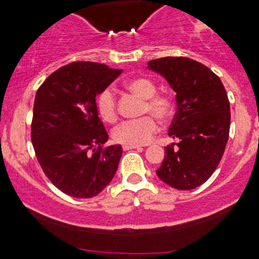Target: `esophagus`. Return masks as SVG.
I'll use <instances>...</instances> for the list:
<instances>
[{"instance_id":"esophagus-1","label":"esophagus","mask_w":259,"mask_h":259,"mask_svg":"<svg viewBox=\"0 0 259 259\" xmlns=\"http://www.w3.org/2000/svg\"><path fill=\"white\" fill-rule=\"evenodd\" d=\"M122 149H124V150H132V149H142V148L137 145H124L122 146Z\"/></svg>"}]
</instances>
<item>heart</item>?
Listing matches in <instances>:
<instances>
[{
    "label": "heart",
    "instance_id": "1",
    "mask_svg": "<svg viewBox=\"0 0 259 259\" xmlns=\"http://www.w3.org/2000/svg\"><path fill=\"white\" fill-rule=\"evenodd\" d=\"M132 93L145 99L143 114L150 113L160 120H166L173 114V100L165 94H156V85L148 77H133L125 82ZM98 113L106 122H114L117 117L116 98L111 89L101 91L96 100ZM159 126L153 116L121 122L113 132L115 142L125 145H145L150 143Z\"/></svg>",
    "mask_w": 259,
    "mask_h": 259
}]
</instances>
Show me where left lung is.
<instances>
[{"label": "left lung", "mask_w": 259, "mask_h": 259, "mask_svg": "<svg viewBox=\"0 0 259 259\" xmlns=\"http://www.w3.org/2000/svg\"><path fill=\"white\" fill-rule=\"evenodd\" d=\"M148 69L163 76L177 94L168 134L178 143L165 146L156 174L171 188L194 189L210 178L228 142L231 109L226 89L210 69L188 57L151 60Z\"/></svg>", "instance_id": "obj_1"}]
</instances>
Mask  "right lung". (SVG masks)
I'll return each mask as SVG.
<instances>
[{"mask_svg": "<svg viewBox=\"0 0 259 259\" xmlns=\"http://www.w3.org/2000/svg\"><path fill=\"white\" fill-rule=\"evenodd\" d=\"M122 72L98 62H72L44 81L33 104L31 140L44 173L74 198H93L114 178L121 145L99 119L96 96Z\"/></svg>", "mask_w": 259, "mask_h": 259, "instance_id": "right-lung-1", "label": "right lung"}]
</instances>
